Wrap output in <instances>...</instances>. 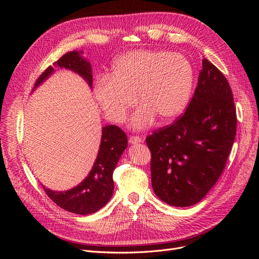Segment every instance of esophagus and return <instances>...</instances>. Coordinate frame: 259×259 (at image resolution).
<instances>
[{"instance_id": "1", "label": "esophagus", "mask_w": 259, "mask_h": 259, "mask_svg": "<svg viewBox=\"0 0 259 259\" xmlns=\"http://www.w3.org/2000/svg\"><path fill=\"white\" fill-rule=\"evenodd\" d=\"M143 139L141 137H138V135H132V137L129 138V143L130 144H139L142 143Z\"/></svg>"}]
</instances>
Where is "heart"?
<instances>
[{
	"instance_id": "heart-1",
	"label": "heart",
	"mask_w": 259,
	"mask_h": 259,
	"mask_svg": "<svg viewBox=\"0 0 259 259\" xmlns=\"http://www.w3.org/2000/svg\"><path fill=\"white\" fill-rule=\"evenodd\" d=\"M193 84L189 61L164 50L130 51L117 59L112 76L100 77L95 86L97 98L106 117L121 122L132 108L143 106L131 119L134 129L153 124L156 115L171 121L186 109Z\"/></svg>"
}]
</instances>
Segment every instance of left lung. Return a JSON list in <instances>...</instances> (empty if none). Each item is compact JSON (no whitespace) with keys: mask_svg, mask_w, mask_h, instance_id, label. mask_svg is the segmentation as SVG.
I'll use <instances>...</instances> for the list:
<instances>
[{"mask_svg":"<svg viewBox=\"0 0 259 259\" xmlns=\"http://www.w3.org/2000/svg\"><path fill=\"white\" fill-rule=\"evenodd\" d=\"M236 109L225 75L202 60L186 112L146 139L154 193L170 206L200 201L222 175L236 134Z\"/></svg>","mask_w":259,"mask_h":259,"instance_id":"left-lung-1","label":"left lung"}]
</instances>
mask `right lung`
Segmentation results:
<instances>
[{
	"label": "right lung",
	"mask_w": 259,
	"mask_h": 259,
	"mask_svg": "<svg viewBox=\"0 0 259 259\" xmlns=\"http://www.w3.org/2000/svg\"><path fill=\"white\" fill-rule=\"evenodd\" d=\"M80 51H70L64 54L39 75L33 89L46 80L54 72L56 67L65 68L79 74L92 88L91 65L80 57ZM127 146V135L120 128L114 125L104 127L99 153L87 178L67 191H52L43 186L45 192L59 207L68 212L87 215L99 211L113 194V171Z\"/></svg>",
	"instance_id": "obj_1"
}]
</instances>
